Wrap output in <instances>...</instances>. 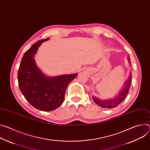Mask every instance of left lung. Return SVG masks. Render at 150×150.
Returning <instances> with one entry per match:
<instances>
[{
    "instance_id": "1",
    "label": "left lung",
    "mask_w": 150,
    "mask_h": 150,
    "mask_svg": "<svg viewBox=\"0 0 150 150\" xmlns=\"http://www.w3.org/2000/svg\"><path fill=\"white\" fill-rule=\"evenodd\" d=\"M129 61L130 62V58H128ZM132 81V75L130 74L127 81L125 83L124 86L122 87V89L120 91V93L114 99H110L107 100H101L96 97H92V99L94 103H96L98 105L103 108H113L117 106L123 101L126 98L127 93L129 92V88L131 85Z\"/></svg>"
}]
</instances>
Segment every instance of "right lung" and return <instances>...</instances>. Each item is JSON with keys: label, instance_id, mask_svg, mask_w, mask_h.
I'll use <instances>...</instances> for the list:
<instances>
[{"label": "right lung", "instance_id": "1", "mask_svg": "<svg viewBox=\"0 0 150 150\" xmlns=\"http://www.w3.org/2000/svg\"><path fill=\"white\" fill-rule=\"evenodd\" d=\"M49 38L39 40L22 57L18 72L20 89L30 105L39 110L51 111L63 103L66 89L77 74L47 76L37 67L35 54L38 47Z\"/></svg>", "mask_w": 150, "mask_h": 150}]
</instances>
